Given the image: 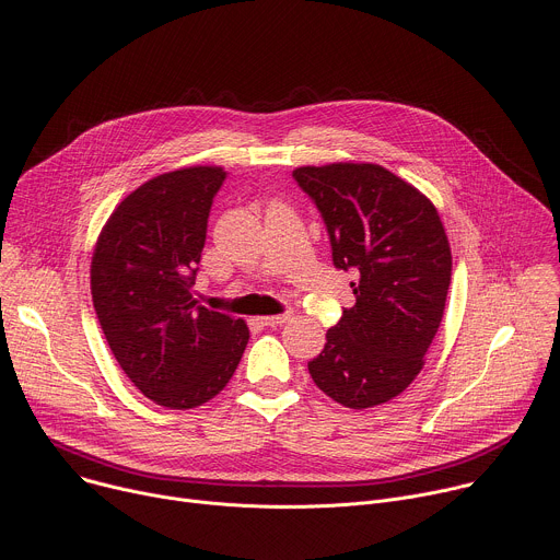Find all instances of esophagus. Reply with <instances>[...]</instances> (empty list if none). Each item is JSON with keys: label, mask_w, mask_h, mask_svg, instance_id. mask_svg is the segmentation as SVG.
<instances>
[{"label": "esophagus", "mask_w": 560, "mask_h": 560, "mask_svg": "<svg viewBox=\"0 0 560 560\" xmlns=\"http://www.w3.org/2000/svg\"><path fill=\"white\" fill-rule=\"evenodd\" d=\"M288 319H290V313H285V315H270V317H261V324L270 326V328H277V326L285 324Z\"/></svg>", "instance_id": "1"}]
</instances>
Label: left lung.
<instances>
[{"instance_id":"8db88e82","label":"left lung","mask_w":560,"mask_h":560,"mask_svg":"<svg viewBox=\"0 0 560 560\" xmlns=\"http://www.w3.org/2000/svg\"><path fill=\"white\" fill-rule=\"evenodd\" d=\"M296 185L317 206L332 264L354 270V306L326 332L308 371L348 409L397 397L424 366L451 283V247L433 202L371 163L296 167Z\"/></svg>"}]
</instances>
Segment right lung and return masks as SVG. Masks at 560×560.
Listing matches in <instances>:
<instances>
[{
  "label": "right lung",
  "instance_id": "obj_1",
  "mask_svg": "<svg viewBox=\"0 0 560 560\" xmlns=\"http://www.w3.org/2000/svg\"><path fill=\"white\" fill-rule=\"evenodd\" d=\"M223 167H185L133 189L91 259L93 308L125 375L165 409L219 395L247 346L243 319L191 296Z\"/></svg>",
  "mask_w": 560,
  "mask_h": 560
}]
</instances>
